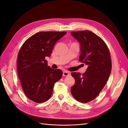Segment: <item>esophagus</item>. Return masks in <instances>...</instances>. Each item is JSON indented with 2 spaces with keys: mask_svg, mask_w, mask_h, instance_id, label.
Returning <instances> with one entry per match:
<instances>
[{
  "mask_svg": "<svg viewBox=\"0 0 128 128\" xmlns=\"http://www.w3.org/2000/svg\"><path fill=\"white\" fill-rule=\"evenodd\" d=\"M70 75V72H67V71H64L63 72V76H68Z\"/></svg>",
  "mask_w": 128,
  "mask_h": 128,
  "instance_id": "esophagus-1",
  "label": "esophagus"
}]
</instances>
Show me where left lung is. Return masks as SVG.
<instances>
[{
    "instance_id": "1",
    "label": "left lung",
    "mask_w": 128,
    "mask_h": 128,
    "mask_svg": "<svg viewBox=\"0 0 128 128\" xmlns=\"http://www.w3.org/2000/svg\"><path fill=\"white\" fill-rule=\"evenodd\" d=\"M80 43L79 61L88 66L85 73L74 72L75 83L71 93L78 102L87 103L95 98L106 85L112 70L111 55L106 43L90 30L70 33Z\"/></svg>"
}]
</instances>
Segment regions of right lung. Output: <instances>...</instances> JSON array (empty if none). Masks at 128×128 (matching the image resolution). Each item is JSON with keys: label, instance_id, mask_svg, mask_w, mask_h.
<instances>
[{"label": "right lung", "instance_id": "add662e5", "mask_svg": "<svg viewBox=\"0 0 128 128\" xmlns=\"http://www.w3.org/2000/svg\"><path fill=\"white\" fill-rule=\"evenodd\" d=\"M66 32H40L26 40L17 56V69L25 95L38 103L46 102L52 94L54 84L62 77V70L48 66L57 41Z\"/></svg>", "mask_w": 128, "mask_h": 128}]
</instances>
